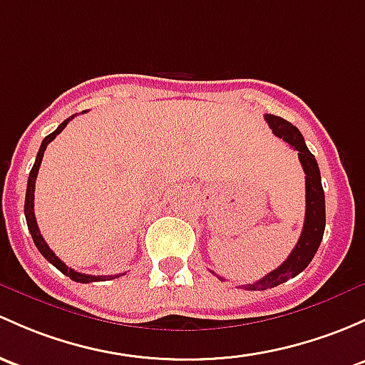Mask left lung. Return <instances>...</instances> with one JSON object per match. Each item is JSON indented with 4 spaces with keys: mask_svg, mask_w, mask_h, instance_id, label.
Returning a JSON list of instances; mask_svg holds the SVG:
<instances>
[{
    "mask_svg": "<svg viewBox=\"0 0 365 365\" xmlns=\"http://www.w3.org/2000/svg\"><path fill=\"white\" fill-rule=\"evenodd\" d=\"M264 118L269 124V128L273 129L274 136L283 138V141H287L290 147L299 152V160H301L302 170H304L306 175V217L301 237H299L297 245H295L289 259L282 266L276 267L274 271H271L269 274L264 276L262 279H259V282L252 283V285H243L245 290L273 289V287L279 285V283H285L289 278H294L301 271H304L308 264L312 262L318 247H320L325 231V195L317 159L308 150L304 138H302L301 131L295 125L287 122L285 118L276 117V115L271 113L264 115Z\"/></svg>",
    "mask_w": 365,
    "mask_h": 365,
    "instance_id": "1",
    "label": "left lung"
}]
</instances>
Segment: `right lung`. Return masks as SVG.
Returning a JSON list of instances; mask_svg holds the SVG:
<instances>
[{
    "instance_id": "add662e5",
    "label": "right lung",
    "mask_w": 365,
    "mask_h": 365,
    "mask_svg": "<svg viewBox=\"0 0 365 365\" xmlns=\"http://www.w3.org/2000/svg\"><path fill=\"white\" fill-rule=\"evenodd\" d=\"M76 115V113H75ZM75 115H71L70 118H66V120L63 122V124H59V128L56 129V131L48 134V136H45V140L41 141V147L40 150L36 153V160H34L33 164V170L29 173V178H28V189H26V202H24V213H26V222H28V229L31 232V236H33V241L34 245H36V248L40 250L41 255L45 257V259L48 260V262L53 264V266L57 267V269L61 271L63 274L70 276L73 282H78V283H91V282H103V279H113V278H118V276L122 274H115V276H92V274H83V273H76L75 269H71V267H68L66 264L63 262V260L59 259V257L53 253L51 248H48V245L45 243L43 236L40 234V229H38V224H36V217H34V183H36V176H38V170H40V164H41V159H43V152L45 148H47V145L51 143L53 138L57 136L61 131H63L64 128L68 125V122L71 120Z\"/></svg>"
}]
</instances>
